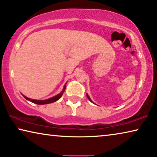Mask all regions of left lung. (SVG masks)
Listing matches in <instances>:
<instances>
[{
	"label": "left lung",
	"instance_id": "left-lung-1",
	"mask_svg": "<svg viewBox=\"0 0 157 157\" xmlns=\"http://www.w3.org/2000/svg\"><path fill=\"white\" fill-rule=\"evenodd\" d=\"M86 96H87V98H88V100H90L91 102H92V100H91V99L90 98V97H89V96H88V94H86Z\"/></svg>",
	"mask_w": 157,
	"mask_h": 157
}]
</instances>
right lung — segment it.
I'll return each instance as SVG.
<instances>
[{"label": "right lung", "instance_id": "right-lung-1", "mask_svg": "<svg viewBox=\"0 0 157 157\" xmlns=\"http://www.w3.org/2000/svg\"><path fill=\"white\" fill-rule=\"evenodd\" d=\"M65 88H66V85H64V88L63 90H62V92L60 93L58 95L54 96V97H52L50 99H48V100H33V99H30L27 97H26L24 95H22L24 96V98H25L26 100H27L29 101H30V102H33V103H35V104H37V105H45V104H49V103H52V102H56L57 100H58L59 99L62 97V95H63V93L65 90Z\"/></svg>", "mask_w": 157, "mask_h": 157}]
</instances>
